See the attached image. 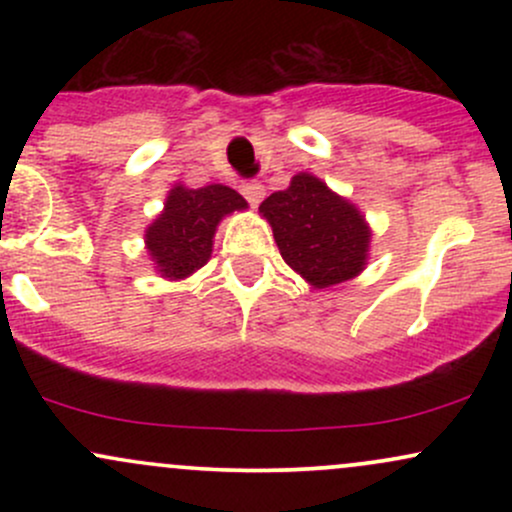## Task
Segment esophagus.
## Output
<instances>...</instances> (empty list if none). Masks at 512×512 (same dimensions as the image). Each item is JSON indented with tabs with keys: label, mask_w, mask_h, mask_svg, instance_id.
I'll return each mask as SVG.
<instances>
[{
	"label": "esophagus",
	"mask_w": 512,
	"mask_h": 512,
	"mask_svg": "<svg viewBox=\"0 0 512 512\" xmlns=\"http://www.w3.org/2000/svg\"><path fill=\"white\" fill-rule=\"evenodd\" d=\"M240 190H243V197L248 199L250 207H257V204L262 202V197H264V187H262V182H257V180H248V182H243V187H240Z\"/></svg>",
	"instance_id": "34e87169"
}]
</instances>
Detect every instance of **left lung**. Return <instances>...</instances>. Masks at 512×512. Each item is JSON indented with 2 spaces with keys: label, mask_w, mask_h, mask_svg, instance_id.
<instances>
[{
  "label": "left lung",
  "mask_w": 512,
  "mask_h": 512,
  "mask_svg": "<svg viewBox=\"0 0 512 512\" xmlns=\"http://www.w3.org/2000/svg\"><path fill=\"white\" fill-rule=\"evenodd\" d=\"M260 211L286 264L317 289L351 279L366 264V221L315 175H293L289 190L269 195Z\"/></svg>",
  "instance_id": "left-lung-1"
}]
</instances>
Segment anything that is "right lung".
Instances as JSON below:
<instances>
[{
	"mask_svg": "<svg viewBox=\"0 0 512 512\" xmlns=\"http://www.w3.org/2000/svg\"><path fill=\"white\" fill-rule=\"evenodd\" d=\"M248 202L226 185H207L170 190L166 209L146 231V248L158 272L182 279L204 267L211 257V243L219 221L231 211L245 209Z\"/></svg>",
	"mask_w": 512,
	"mask_h": 512,
	"instance_id": "right-lung-1",
	"label": "right lung"
}]
</instances>
